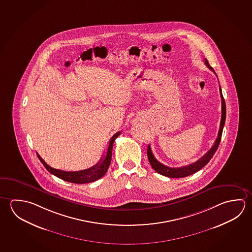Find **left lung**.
<instances>
[{"label":"left lung","mask_w":252,"mask_h":252,"mask_svg":"<svg viewBox=\"0 0 252 252\" xmlns=\"http://www.w3.org/2000/svg\"><path fill=\"white\" fill-rule=\"evenodd\" d=\"M204 63L206 64V66L210 70H212L215 73V71L212 69V66H210V64H209V63H208L206 59L204 60ZM220 90L221 100H222V109H221L222 114H221L220 126V130H219V132H218V137H217L216 141L214 142V145L212 146V149L209 150L207 153L204 155L203 157H202L201 158L197 160L196 162H194V163H190L189 165L182 166V167L172 168L168 167L166 165H164L163 163L158 162L155 158L154 155L152 153L151 148L149 145L148 146V150H147L148 158H149L151 166H152V168L154 169L156 172H158L159 174H162L163 176L169 177V178H183V177L189 176V175L193 174L194 172H198L199 170H201L204 165H206L209 163V161L212 159L213 155L215 154V152H216L218 148H219L221 136H222V132H223V127H224V125H225V114H226L225 102L224 97L222 95L220 87Z\"/></svg>","instance_id":"1"}]
</instances>
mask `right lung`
<instances>
[{"label": "right lung", "mask_w": 252, "mask_h": 252, "mask_svg": "<svg viewBox=\"0 0 252 252\" xmlns=\"http://www.w3.org/2000/svg\"><path fill=\"white\" fill-rule=\"evenodd\" d=\"M120 134V132H116L113 136L111 137L110 142H109V147L107 150L105 157L100 159L95 165L92 167L82 170V171H78V172H65L62 170L58 169H54V168L49 166V164L45 163L44 160L40 158V155L37 153L38 158L40 159V162L43 163L45 168L49 171L50 173H52L55 176L58 177L62 179L63 181L71 182V183H76V184H84V183H89L93 182L94 181H97L100 178H102L103 175H105L108 168L110 166V163L111 161V152H112V147L113 143L115 141L116 138Z\"/></svg>", "instance_id": "right-lung-1"}]
</instances>
